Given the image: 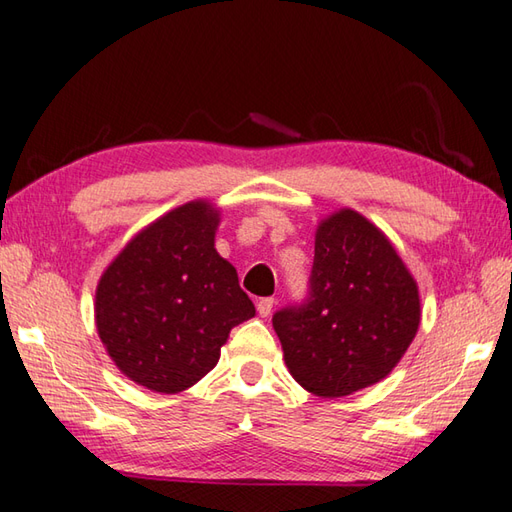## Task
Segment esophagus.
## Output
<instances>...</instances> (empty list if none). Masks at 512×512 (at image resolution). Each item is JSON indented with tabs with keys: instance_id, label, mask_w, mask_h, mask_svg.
<instances>
[{
	"instance_id": "esophagus-1",
	"label": "esophagus",
	"mask_w": 512,
	"mask_h": 512,
	"mask_svg": "<svg viewBox=\"0 0 512 512\" xmlns=\"http://www.w3.org/2000/svg\"><path fill=\"white\" fill-rule=\"evenodd\" d=\"M273 306H275V299L273 297H262L257 302V313L262 317H268L270 313H273Z\"/></svg>"
}]
</instances>
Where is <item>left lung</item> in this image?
<instances>
[{
    "label": "left lung",
    "instance_id": "left-lung-1",
    "mask_svg": "<svg viewBox=\"0 0 512 512\" xmlns=\"http://www.w3.org/2000/svg\"><path fill=\"white\" fill-rule=\"evenodd\" d=\"M419 322L415 277L384 230L353 208L317 224L310 297L273 315L290 375L326 399L382 382Z\"/></svg>",
    "mask_w": 512,
    "mask_h": 512
}]
</instances>
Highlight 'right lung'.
I'll list each match as a JSON object with an SVG mask.
<instances>
[{
	"mask_svg": "<svg viewBox=\"0 0 512 512\" xmlns=\"http://www.w3.org/2000/svg\"><path fill=\"white\" fill-rule=\"evenodd\" d=\"M219 208L168 210L130 239L95 290V326L130 382L175 395L219 362L233 326L255 317L235 266L217 253Z\"/></svg>",
	"mask_w": 512,
	"mask_h": 512,
	"instance_id": "right-lung-1",
	"label": "right lung"
}]
</instances>
